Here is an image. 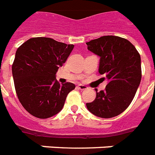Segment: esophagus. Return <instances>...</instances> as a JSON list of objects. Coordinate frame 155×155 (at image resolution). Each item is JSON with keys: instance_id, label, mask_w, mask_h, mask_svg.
<instances>
[{"instance_id": "1", "label": "esophagus", "mask_w": 155, "mask_h": 155, "mask_svg": "<svg viewBox=\"0 0 155 155\" xmlns=\"http://www.w3.org/2000/svg\"><path fill=\"white\" fill-rule=\"evenodd\" d=\"M77 87H78V88L80 90H86L87 88V86H85V85H83V84H79Z\"/></svg>"}]
</instances>
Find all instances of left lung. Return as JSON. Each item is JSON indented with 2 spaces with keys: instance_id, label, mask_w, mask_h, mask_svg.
Segmentation results:
<instances>
[{
  "instance_id": "8db88e82",
  "label": "left lung",
  "mask_w": 155,
  "mask_h": 155,
  "mask_svg": "<svg viewBox=\"0 0 155 155\" xmlns=\"http://www.w3.org/2000/svg\"><path fill=\"white\" fill-rule=\"evenodd\" d=\"M87 50L100 57L99 73L108 84L97 92L94 101L87 103L90 113L111 118L123 113L134 97L142 79L141 57L134 46L117 36H103L86 42Z\"/></svg>"
}]
</instances>
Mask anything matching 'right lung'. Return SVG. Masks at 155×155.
<instances>
[{"label": "right lung", "instance_id": "add662e5", "mask_svg": "<svg viewBox=\"0 0 155 155\" xmlns=\"http://www.w3.org/2000/svg\"><path fill=\"white\" fill-rule=\"evenodd\" d=\"M73 48L72 44L38 37L27 40L17 50L12 66L14 86L19 101L31 115L46 119L63 109L75 85H61L56 72Z\"/></svg>", "mask_w": 155, "mask_h": 155}]
</instances>
